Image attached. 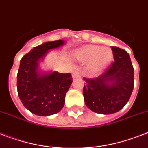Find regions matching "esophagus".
I'll return each mask as SVG.
<instances>
[{
  "instance_id": "obj_1",
  "label": "esophagus",
  "mask_w": 148,
  "mask_h": 148,
  "mask_svg": "<svg viewBox=\"0 0 148 148\" xmlns=\"http://www.w3.org/2000/svg\"><path fill=\"white\" fill-rule=\"evenodd\" d=\"M81 76V74H80V71L78 70H75L73 72V74H72V77L74 78L75 77H79Z\"/></svg>"
}]
</instances>
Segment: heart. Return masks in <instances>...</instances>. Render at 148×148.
Returning a JSON list of instances; mask_svg holds the SVG:
<instances>
[{
  "label": "heart",
  "instance_id": "obj_1",
  "mask_svg": "<svg viewBox=\"0 0 148 148\" xmlns=\"http://www.w3.org/2000/svg\"><path fill=\"white\" fill-rule=\"evenodd\" d=\"M112 51L109 47L88 45L80 48L74 53V58L79 61H86L87 68L90 72H97L105 68L112 58Z\"/></svg>",
  "mask_w": 148,
  "mask_h": 148
}]
</instances>
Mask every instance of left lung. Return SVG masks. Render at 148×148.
Masks as SVG:
<instances>
[{
    "instance_id": "obj_1",
    "label": "left lung",
    "mask_w": 148,
    "mask_h": 148,
    "mask_svg": "<svg viewBox=\"0 0 148 148\" xmlns=\"http://www.w3.org/2000/svg\"><path fill=\"white\" fill-rule=\"evenodd\" d=\"M113 62L93 79L85 80L83 94L85 104L96 113H116L130 99L134 88V68L125 50L112 46Z\"/></svg>"
}]
</instances>
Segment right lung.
<instances>
[{"instance_id": "obj_1", "label": "right lung", "mask_w": 148, "mask_h": 148, "mask_svg": "<svg viewBox=\"0 0 148 148\" xmlns=\"http://www.w3.org/2000/svg\"><path fill=\"white\" fill-rule=\"evenodd\" d=\"M65 43L64 40L46 42L34 47L20 60L17 74L18 95L23 106L32 113L51 116L63 108L65 95L72 84L71 74L44 72L39 68L49 50Z\"/></svg>"}]
</instances>
